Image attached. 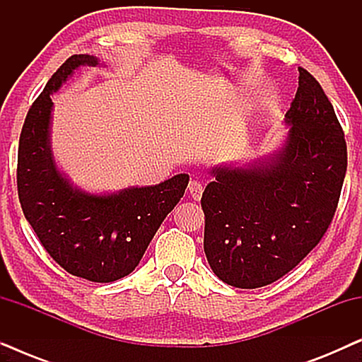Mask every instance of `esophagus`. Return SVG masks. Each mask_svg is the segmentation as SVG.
<instances>
[{
  "instance_id": "esophagus-1",
  "label": "esophagus",
  "mask_w": 362,
  "mask_h": 362,
  "mask_svg": "<svg viewBox=\"0 0 362 362\" xmlns=\"http://www.w3.org/2000/svg\"><path fill=\"white\" fill-rule=\"evenodd\" d=\"M187 189H189V194H191V197L192 199H196V201H199L201 199V196H202V185L199 181H196V180H192V181H189V186H187Z\"/></svg>"
}]
</instances>
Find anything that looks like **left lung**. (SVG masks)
Wrapping results in <instances>:
<instances>
[{
  "label": "left lung",
  "mask_w": 362,
  "mask_h": 362,
  "mask_svg": "<svg viewBox=\"0 0 362 362\" xmlns=\"http://www.w3.org/2000/svg\"><path fill=\"white\" fill-rule=\"evenodd\" d=\"M285 145L254 165L216 166L201 197L204 252L227 285L260 288L293 270L328 230L348 150L318 81L298 69Z\"/></svg>",
  "instance_id": "8db88e82"
}]
</instances>
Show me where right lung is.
Listing matches in <instances>:
<instances>
[{
    "label": "right lung",
    "instance_id": "add662e5",
    "mask_svg": "<svg viewBox=\"0 0 362 362\" xmlns=\"http://www.w3.org/2000/svg\"><path fill=\"white\" fill-rule=\"evenodd\" d=\"M97 64L98 59L88 54L69 57L29 108L19 136L18 194L24 217L64 270L108 284L140 264L161 222L185 194L189 176L90 194L57 170L51 150V95L78 69Z\"/></svg>",
    "mask_w": 362,
    "mask_h": 362
}]
</instances>
